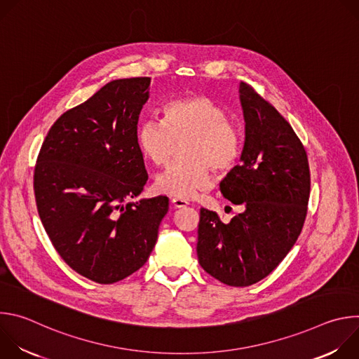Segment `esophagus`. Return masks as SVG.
Instances as JSON below:
<instances>
[{
    "mask_svg": "<svg viewBox=\"0 0 359 359\" xmlns=\"http://www.w3.org/2000/svg\"><path fill=\"white\" fill-rule=\"evenodd\" d=\"M187 204H189V201L184 200V198H180V197H173L172 198V206L175 209H183V208L187 206Z\"/></svg>",
    "mask_w": 359,
    "mask_h": 359,
    "instance_id": "obj_1",
    "label": "esophagus"
}]
</instances>
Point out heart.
Segmentation results:
<instances>
[{
    "mask_svg": "<svg viewBox=\"0 0 359 359\" xmlns=\"http://www.w3.org/2000/svg\"><path fill=\"white\" fill-rule=\"evenodd\" d=\"M182 147L184 161L170 166L156 179L162 193L191 197L213 183L212 166L219 172L231 170L240 159L243 139L227 111L212 97L191 95L173 99L162 109V123L143 121L136 130L142 155L155 166L169 165L175 143Z\"/></svg>",
    "mask_w": 359,
    "mask_h": 359,
    "instance_id": "b5f03b06",
    "label": "heart"
}]
</instances>
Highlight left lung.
Segmentation results:
<instances>
[{
	"label": "left lung",
	"instance_id": "left-lung-1",
	"mask_svg": "<svg viewBox=\"0 0 359 359\" xmlns=\"http://www.w3.org/2000/svg\"><path fill=\"white\" fill-rule=\"evenodd\" d=\"M245 122L241 163L220 183L226 198L244 212L224 224L200 209L197 257L203 270L230 287L266 278L295 244L310 198L306 151L280 112L240 82Z\"/></svg>",
	"mask_w": 359,
	"mask_h": 359
}]
</instances>
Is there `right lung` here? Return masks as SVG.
Returning <instances> with one entry per match:
<instances>
[{
  "instance_id": "obj_1",
  "label": "right lung",
  "mask_w": 359,
  "mask_h": 359,
  "mask_svg": "<svg viewBox=\"0 0 359 359\" xmlns=\"http://www.w3.org/2000/svg\"><path fill=\"white\" fill-rule=\"evenodd\" d=\"M150 78L116 79L50 126L34 191L43 229L78 274L114 284L137 271L156 244L169 198L136 203L147 172L136 142Z\"/></svg>"
}]
</instances>
